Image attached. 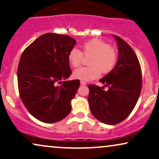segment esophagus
<instances>
[{"label":"esophagus","instance_id":"obj_1","mask_svg":"<svg viewBox=\"0 0 159 159\" xmlns=\"http://www.w3.org/2000/svg\"><path fill=\"white\" fill-rule=\"evenodd\" d=\"M80 83H81V85H86V82L84 81H81Z\"/></svg>","mask_w":159,"mask_h":159}]
</instances>
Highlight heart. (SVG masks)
<instances>
[{"mask_svg":"<svg viewBox=\"0 0 159 159\" xmlns=\"http://www.w3.org/2000/svg\"><path fill=\"white\" fill-rule=\"evenodd\" d=\"M84 57L88 58L89 66L81 67L73 72V77L81 81L96 79L101 73L107 74L113 70L118 60V54L109 43L100 39L86 41L81 46V51L73 48L68 53L70 64L73 67L81 65Z\"/></svg>","mask_w":159,"mask_h":159,"instance_id":"heart-1","label":"heart"}]
</instances>
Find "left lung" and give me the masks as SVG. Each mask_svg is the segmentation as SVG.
Listing matches in <instances>:
<instances>
[{
  "label": "left lung",
  "mask_w": 159,
  "mask_h": 159,
  "mask_svg": "<svg viewBox=\"0 0 159 159\" xmlns=\"http://www.w3.org/2000/svg\"><path fill=\"white\" fill-rule=\"evenodd\" d=\"M118 59L113 70L99 80L104 86L88 85L89 104L92 115L108 125L119 124L129 116L142 89V70L136 54L126 42L113 35ZM105 86L107 91L103 90Z\"/></svg>",
  "instance_id": "left-lung-1"
}]
</instances>
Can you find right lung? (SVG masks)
<instances>
[{"label": "right lung", "instance_id": "1", "mask_svg": "<svg viewBox=\"0 0 159 159\" xmlns=\"http://www.w3.org/2000/svg\"><path fill=\"white\" fill-rule=\"evenodd\" d=\"M75 43L67 35L45 33L21 55L17 69L19 93L29 113L40 121L58 122L70 113V101L80 81L65 79L72 73L68 53ZM61 83L62 85H57Z\"/></svg>", "mask_w": 159, "mask_h": 159}]
</instances>
